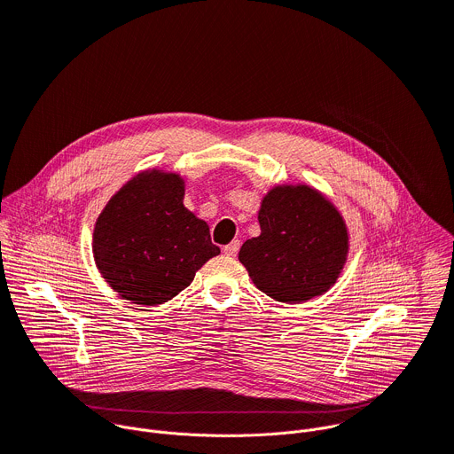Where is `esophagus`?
<instances>
[{"label": "esophagus", "instance_id": "obj_1", "mask_svg": "<svg viewBox=\"0 0 454 454\" xmlns=\"http://www.w3.org/2000/svg\"><path fill=\"white\" fill-rule=\"evenodd\" d=\"M239 247H240V240H231L228 246H224V247H223V251H224L226 254L233 256V254H237Z\"/></svg>", "mask_w": 454, "mask_h": 454}]
</instances>
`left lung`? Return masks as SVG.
Segmentation results:
<instances>
[{
  "label": "left lung",
  "instance_id": "obj_1",
  "mask_svg": "<svg viewBox=\"0 0 454 454\" xmlns=\"http://www.w3.org/2000/svg\"><path fill=\"white\" fill-rule=\"evenodd\" d=\"M261 235L247 239L239 261L253 284L282 303L327 293L348 254V230L338 208L309 184H277L258 210Z\"/></svg>",
  "mask_w": 454,
  "mask_h": 454
}]
</instances>
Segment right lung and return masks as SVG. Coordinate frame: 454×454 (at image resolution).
I'll return each instance as SVG.
<instances>
[{"label": "right lung", "mask_w": 454, "mask_h": 454, "mask_svg": "<svg viewBox=\"0 0 454 454\" xmlns=\"http://www.w3.org/2000/svg\"><path fill=\"white\" fill-rule=\"evenodd\" d=\"M184 179L144 170L109 200L95 223L93 256L102 278L123 300H172L221 249L208 224L183 205Z\"/></svg>", "instance_id": "add662e5"}]
</instances>
